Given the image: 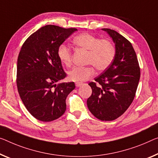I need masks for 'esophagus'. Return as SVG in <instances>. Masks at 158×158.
I'll use <instances>...</instances> for the list:
<instances>
[{
    "label": "esophagus",
    "mask_w": 158,
    "mask_h": 158,
    "mask_svg": "<svg viewBox=\"0 0 158 158\" xmlns=\"http://www.w3.org/2000/svg\"><path fill=\"white\" fill-rule=\"evenodd\" d=\"M82 85V82H76V87H80Z\"/></svg>",
    "instance_id": "1"
}]
</instances>
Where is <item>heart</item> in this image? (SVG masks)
<instances>
[{"label": "heart", "mask_w": 158, "mask_h": 158, "mask_svg": "<svg viewBox=\"0 0 158 158\" xmlns=\"http://www.w3.org/2000/svg\"><path fill=\"white\" fill-rule=\"evenodd\" d=\"M79 48L88 51L86 64H91L83 67H74L69 72L71 81L82 82L93 76L95 68L97 71H103L110 66L116 56V48L114 44L106 39H102L89 33H82L73 40ZM60 61L66 67L72 64L71 50L65 44H60L57 50ZM93 64L94 66L91 65Z\"/></svg>", "instance_id": "obj_1"}]
</instances>
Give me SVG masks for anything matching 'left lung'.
Listing matches in <instances>:
<instances>
[{
  "label": "left lung",
  "instance_id": "8db88e82",
  "mask_svg": "<svg viewBox=\"0 0 158 158\" xmlns=\"http://www.w3.org/2000/svg\"><path fill=\"white\" fill-rule=\"evenodd\" d=\"M112 38L116 56L112 64L88 84L92 94L87 104L101 121H113L123 114L135 98L140 70L134 48L129 41L111 29L104 28Z\"/></svg>",
  "mask_w": 158,
  "mask_h": 158
}]
</instances>
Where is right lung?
<instances>
[{
  "mask_svg": "<svg viewBox=\"0 0 158 158\" xmlns=\"http://www.w3.org/2000/svg\"><path fill=\"white\" fill-rule=\"evenodd\" d=\"M76 30L48 25L31 34L22 46L17 87L26 109L38 120H56L66 110L65 99L76 86L73 82L56 84L66 77L57 50Z\"/></svg>",
  "mask_w": 158,
  "mask_h": 158,
  "instance_id": "right-lung-1",
  "label": "right lung"
}]
</instances>
